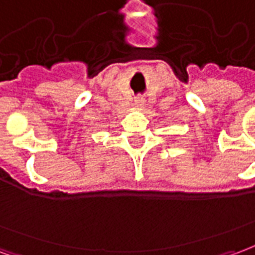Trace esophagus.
<instances>
[{"label": "esophagus", "mask_w": 255, "mask_h": 255, "mask_svg": "<svg viewBox=\"0 0 255 255\" xmlns=\"http://www.w3.org/2000/svg\"><path fill=\"white\" fill-rule=\"evenodd\" d=\"M135 104H136V106H139V108H144V104H146V101H144V98H136Z\"/></svg>", "instance_id": "1"}]
</instances>
